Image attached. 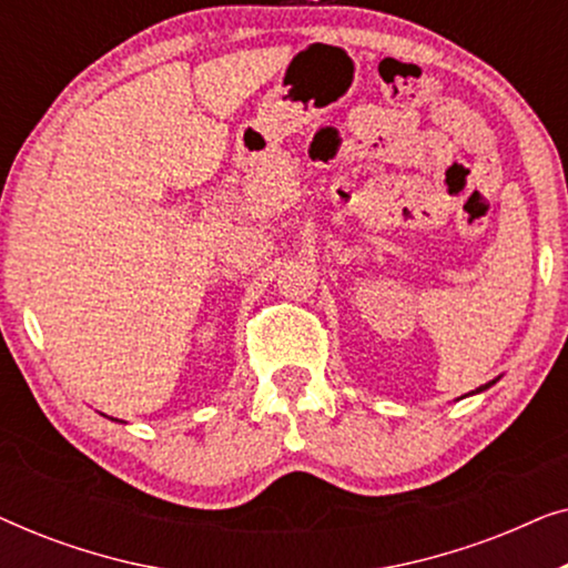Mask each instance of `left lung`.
<instances>
[{"instance_id":"left-lung-1","label":"left lung","mask_w":568,"mask_h":568,"mask_svg":"<svg viewBox=\"0 0 568 568\" xmlns=\"http://www.w3.org/2000/svg\"><path fill=\"white\" fill-rule=\"evenodd\" d=\"M484 387H488V385H484ZM484 387H478V390H484Z\"/></svg>"}]
</instances>
